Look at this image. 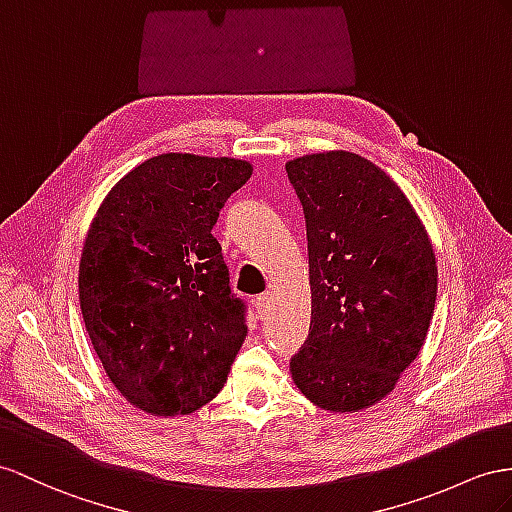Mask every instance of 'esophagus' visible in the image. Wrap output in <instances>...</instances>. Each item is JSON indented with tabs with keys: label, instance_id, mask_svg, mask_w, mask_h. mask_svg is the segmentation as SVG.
Instances as JSON below:
<instances>
[{
	"label": "esophagus",
	"instance_id": "esophagus-1",
	"mask_svg": "<svg viewBox=\"0 0 512 512\" xmlns=\"http://www.w3.org/2000/svg\"><path fill=\"white\" fill-rule=\"evenodd\" d=\"M274 298H277V294H274V292H264L261 296H257V313L261 318H264L266 313L270 311V307L274 305Z\"/></svg>",
	"mask_w": 512,
	"mask_h": 512
}]
</instances>
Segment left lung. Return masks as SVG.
<instances>
[{
	"instance_id": "8db88e82",
	"label": "left lung",
	"mask_w": 512,
	"mask_h": 512,
	"mask_svg": "<svg viewBox=\"0 0 512 512\" xmlns=\"http://www.w3.org/2000/svg\"><path fill=\"white\" fill-rule=\"evenodd\" d=\"M307 220L311 324L290 370L331 413L370 409L424 346L437 259L411 201L385 170L350 151L285 164Z\"/></svg>"
}]
</instances>
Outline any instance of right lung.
<instances>
[{
	"label": "right lung",
	"mask_w": 512,
	"mask_h": 512,
	"mask_svg": "<svg viewBox=\"0 0 512 512\" xmlns=\"http://www.w3.org/2000/svg\"><path fill=\"white\" fill-rule=\"evenodd\" d=\"M251 175L235 157L155 155L114 183L90 222L84 324L112 385L144 413H194L227 383L246 320L212 229Z\"/></svg>",
	"instance_id": "add662e5"
}]
</instances>
